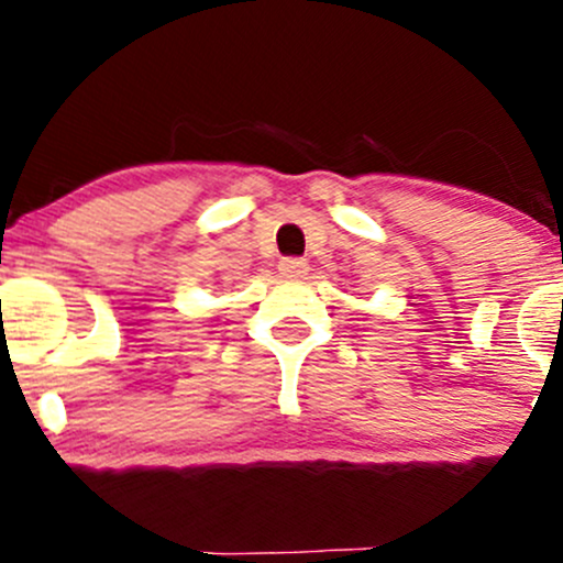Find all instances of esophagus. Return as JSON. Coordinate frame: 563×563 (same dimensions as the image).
<instances>
[{
  "label": "esophagus",
  "instance_id": "1",
  "mask_svg": "<svg viewBox=\"0 0 563 563\" xmlns=\"http://www.w3.org/2000/svg\"><path fill=\"white\" fill-rule=\"evenodd\" d=\"M279 271L282 276H287V279H303L306 274H309V265H306V260H282L279 263Z\"/></svg>",
  "mask_w": 563,
  "mask_h": 563
}]
</instances>
